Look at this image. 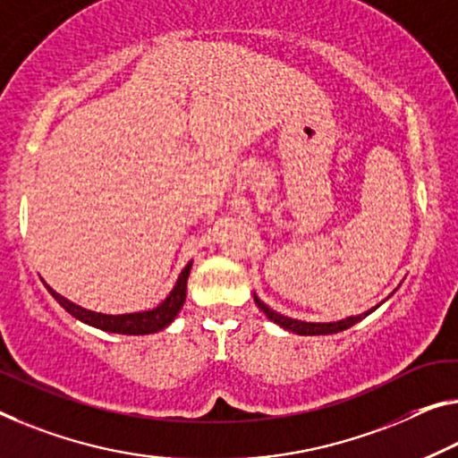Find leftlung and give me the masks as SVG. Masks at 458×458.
<instances>
[{
  "mask_svg": "<svg viewBox=\"0 0 458 458\" xmlns=\"http://www.w3.org/2000/svg\"><path fill=\"white\" fill-rule=\"evenodd\" d=\"M253 301H256V305H258L259 309H262V311L266 313V318H268L270 321L278 323L280 327H284V329H288V332L299 334V335H327V334L344 332V329L352 327V326H354V323L362 321L364 318H367L369 313H372V311H375V309L378 307V305H377V307H372L370 311H367V313L356 315V318H346V319H342V321H334V323H307V321H299V319L284 318V315L276 313V311H274V309H270L268 305H266V302L259 301V299L256 297V294H253Z\"/></svg>",
  "mask_w": 458,
  "mask_h": 458,
  "instance_id": "8db88e82",
  "label": "left lung"
}]
</instances>
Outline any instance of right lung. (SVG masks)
Segmentation results:
<instances>
[{"label":"right lung","mask_w":458,"mask_h":458,"mask_svg":"<svg viewBox=\"0 0 458 458\" xmlns=\"http://www.w3.org/2000/svg\"><path fill=\"white\" fill-rule=\"evenodd\" d=\"M190 268H192V262H188L186 268L182 270V274L178 276V283H175L174 291L167 294L165 301L161 302V305H157L156 309H151V311H143V313L104 315V313L88 311V309H83L80 305H75V302L67 301L65 297H61V294L55 293L51 286H47V288H48V293L55 297V301H57L67 313H72L75 319L88 323V326H94L98 329H104V332H112V334L145 335V334H156V332H159V329L170 326L175 315L180 313V309L184 307Z\"/></svg>","instance_id":"1"}]
</instances>
